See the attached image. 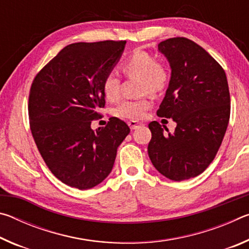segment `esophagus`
Masks as SVG:
<instances>
[{
	"instance_id": "esophagus-1",
	"label": "esophagus",
	"mask_w": 249,
	"mask_h": 249,
	"mask_svg": "<svg viewBox=\"0 0 249 249\" xmlns=\"http://www.w3.org/2000/svg\"><path fill=\"white\" fill-rule=\"evenodd\" d=\"M127 124H128V126H129V128L132 129V130L138 128V127H140V126L142 125L141 123H138V122H136V121H129Z\"/></svg>"
}]
</instances>
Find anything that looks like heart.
I'll use <instances>...</instances> for the list:
<instances>
[{
  "mask_svg": "<svg viewBox=\"0 0 249 249\" xmlns=\"http://www.w3.org/2000/svg\"><path fill=\"white\" fill-rule=\"evenodd\" d=\"M127 78H140L141 94H159L165 91L170 80V69L163 60H156L149 53L136 49L126 57L120 66ZM102 91L108 101H116L121 96V80L115 72L105 74L102 81ZM150 107V100H124L113 109V114L127 120H140Z\"/></svg>",
  "mask_w": 249,
  "mask_h": 249,
  "instance_id": "obj_1",
  "label": "heart"
}]
</instances>
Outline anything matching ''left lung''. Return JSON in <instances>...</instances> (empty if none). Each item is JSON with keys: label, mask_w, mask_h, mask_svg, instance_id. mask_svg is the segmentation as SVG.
I'll return each mask as SVG.
<instances>
[{"label": "left lung", "mask_w": 249, "mask_h": 249, "mask_svg": "<svg viewBox=\"0 0 249 249\" xmlns=\"http://www.w3.org/2000/svg\"><path fill=\"white\" fill-rule=\"evenodd\" d=\"M171 67V78L157 115L174 120V134L150 122L148 155L170 180L202 174L215 158L229 125L231 96L222 66L195 41L174 37L158 44Z\"/></svg>", "instance_id": "obj_1"}]
</instances>
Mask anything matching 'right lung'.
<instances>
[{
    "label": "right lung",
    "mask_w": 249,
    "mask_h": 249,
    "mask_svg": "<svg viewBox=\"0 0 249 249\" xmlns=\"http://www.w3.org/2000/svg\"><path fill=\"white\" fill-rule=\"evenodd\" d=\"M125 40L66 46L34 78L28 96L29 127L53 176L87 190L112 171L128 125L109 117L105 127L91 123L105 107L102 81L123 53Z\"/></svg>",
    "instance_id": "1"
}]
</instances>
